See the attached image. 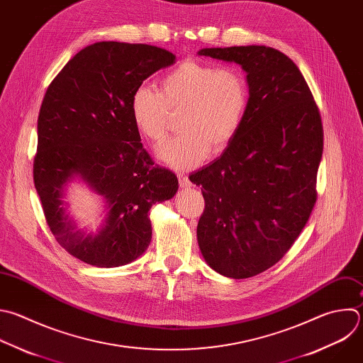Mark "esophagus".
Masks as SVG:
<instances>
[{"label": "esophagus", "mask_w": 363, "mask_h": 363, "mask_svg": "<svg viewBox=\"0 0 363 363\" xmlns=\"http://www.w3.org/2000/svg\"><path fill=\"white\" fill-rule=\"evenodd\" d=\"M178 179H179V186H181V188H188V186H191V181H189V178H188L186 175L179 174V175H178Z\"/></svg>", "instance_id": "1"}]
</instances>
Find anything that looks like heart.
<instances>
[{"label":"heart","instance_id":"1","mask_svg":"<svg viewBox=\"0 0 363 363\" xmlns=\"http://www.w3.org/2000/svg\"><path fill=\"white\" fill-rule=\"evenodd\" d=\"M250 106L245 72L186 60L160 79V91L140 85L131 95L130 113L137 133L152 144L168 134L172 115H179L181 135L158 148V158L175 169H191L211 152L233 141Z\"/></svg>","mask_w":363,"mask_h":363}]
</instances>
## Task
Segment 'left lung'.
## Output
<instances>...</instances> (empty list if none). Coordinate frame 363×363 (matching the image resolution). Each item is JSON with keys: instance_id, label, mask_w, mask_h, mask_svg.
<instances>
[{"instance_id": "8db88e82", "label": "left lung", "mask_w": 363, "mask_h": 363, "mask_svg": "<svg viewBox=\"0 0 363 363\" xmlns=\"http://www.w3.org/2000/svg\"><path fill=\"white\" fill-rule=\"evenodd\" d=\"M248 74L250 106L233 141L189 179L202 185L196 236L208 265L233 279L284 258L316 202L323 151L319 108L296 64L265 47L203 48Z\"/></svg>"}]
</instances>
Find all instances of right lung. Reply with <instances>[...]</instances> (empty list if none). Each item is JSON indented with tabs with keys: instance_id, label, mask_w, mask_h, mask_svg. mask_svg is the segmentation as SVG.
I'll return each mask as SVG.
<instances>
[{
	"instance_id": "obj_1",
	"label": "right lung",
	"mask_w": 363,
	"mask_h": 363,
	"mask_svg": "<svg viewBox=\"0 0 363 363\" xmlns=\"http://www.w3.org/2000/svg\"><path fill=\"white\" fill-rule=\"evenodd\" d=\"M175 60L154 45L95 43L75 54L45 92L34 184L57 242L85 264L113 268L141 257L152 238L150 209L178 191L177 175L154 165L130 113L135 88ZM75 176L106 202L98 234L77 230L65 212L66 185Z\"/></svg>"
}]
</instances>
